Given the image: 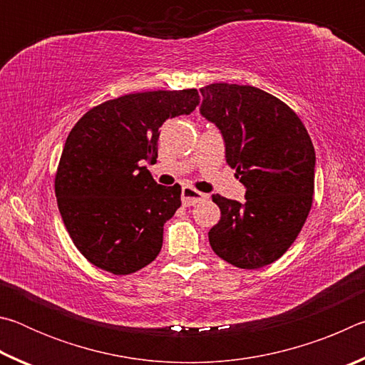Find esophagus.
<instances>
[{
	"mask_svg": "<svg viewBox=\"0 0 365 365\" xmlns=\"http://www.w3.org/2000/svg\"><path fill=\"white\" fill-rule=\"evenodd\" d=\"M206 197H207V195L201 193V191H197L191 187H183V190H182L183 206H193V205H196V202L206 200Z\"/></svg>",
	"mask_w": 365,
	"mask_h": 365,
	"instance_id": "obj_1",
	"label": "esophagus"
}]
</instances>
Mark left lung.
I'll return each mask as SVG.
<instances>
[{
	"mask_svg": "<svg viewBox=\"0 0 365 365\" xmlns=\"http://www.w3.org/2000/svg\"><path fill=\"white\" fill-rule=\"evenodd\" d=\"M201 114L225 141V159L246 187V201L212 195L220 220L209 230L212 251L240 269L280 259L298 238L312 206L316 151L294 110L256 86L201 88Z\"/></svg>",
	"mask_w": 365,
	"mask_h": 365,
	"instance_id": "left-lung-1",
	"label": "left lung"
}]
</instances>
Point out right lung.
Wrapping results in <instances>:
<instances>
[{"label":"right lung","instance_id":"obj_1","mask_svg":"<svg viewBox=\"0 0 365 365\" xmlns=\"http://www.w3.org/2000/svg\"><path fill=\"white\" fill-rule=\"evenodd\" d=\"M197 104L196 88L130 93L98 104L73 125L54 193L73 245L96 267L128 275L158 257L182 188L158 185L145 163H156L163 123Z\"/></svg>","mask_w":365,"mask_h":365}]
</instances>
